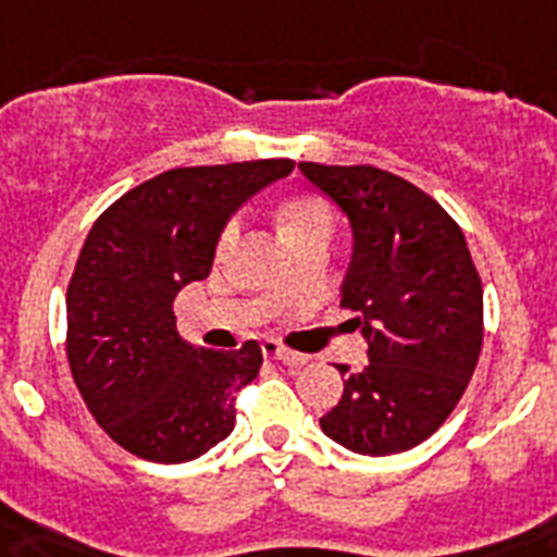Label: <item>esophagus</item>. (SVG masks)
<instances>
[{"label":"esophagus","mask_w":557,"mask_h":557,"mask_svg":"<svg viewBox=\"0 0 557 557\" xmlns=\"http://www.w3.org/2000/svg\"><path fill=\"white\" fill-rule=\"evenodd\" d=\"M261 350H264L268 358L284 361V364H305V356H298L296 350H289V347H284V344L275 342V338H264V342H261Z\"/></svg>","instance_id":"esophagus-1"}]
</instances>
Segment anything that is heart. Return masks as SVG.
<instances>
[{
    "mask_svg": "<svg viewBox=\"0 0 557 557\" xmlns=\"http://www.w3.org/2000/svg\"><path fill=\"white\" fill-rule=\"evenodd\" d=\"M278 230H282L284 242H296V238L307 236H330L333 233V210L324 199L312 196V193H298L289 196L278 207ZM238 236L236 222L227 224L219 238V247L230 250Z\"/></svg>",
    "mask_w": 557,
    "mask_h": 557,
    "instance_id": "b5f03b06",
    "label": "heart"
}]
</instances>
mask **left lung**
<instances>
[{
  "instance_id": "obj_1",
  "label": "left lung",
  "mask_w": 557,
  "mask_h": 557,
  "mask_svg": "<svg viewBox=\"0 0 557 557\" xmlns=\"http://www.w3.org/2000/svg\"><path fill=\"white\" fill-rule=\"evenodd\" d=\"M352 227L342 307L367 338L364 370L335 364L344 395L321 430L361 455L418 447L461 401L484 342V289L453 215L372 164L301 162Z\"/></svg>"
}]
</instances>
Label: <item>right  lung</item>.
Instances as JSON below:
<instances>
[{"label": "right lung", "instance_id": "obj_1", "mask_svg": "<svg viewBox=\"0 0 557 557\" xmlns=\"http://www.w3.org/2000/svg\"><path fill=\"white\" fill-rule=\"evenodd\" d=\"M289 159L176 168L133 187L85 238L67 284V361L87 410L145 461H193L236 426V393L259 375V342L215 352L176 330L178 289L213 268L224 224Z\"/></svg>", "mask_w": 557, "mask_h": 557}]
</instances>
